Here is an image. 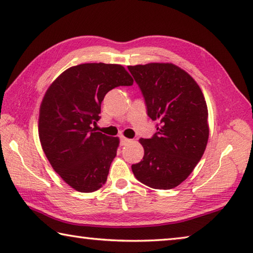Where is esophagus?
<instances>
[{
  "mask_svg": "<svg viewBox=\"0 0 253 253\" xmlns=\"http://www.w3.org/2000/svg\"><path fill=\"white\" fill-rule=\"evenodd\" d=\"M129 142H131L130 139L124 138V136H121V138H120V143H121V145H126V144H127Z\"/></svg>",
  "mask_w": 253,
  "mask_h": 253,
  "instance_id": "34e87169",
  "label": "esophagus"
}]
</instances>
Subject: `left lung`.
<instances>
[{"label":"left lung","mask_w":253,"mask_h":253,"mask_svg":"<svg viewBox=\"0 0 253 253\" xmlns=\"http://www.w3.org/2000/svg\"><path fill=\"white\" fill-rule=\"evenodd\" d=\"M144 97L147 114L158 121L151 139H140L143 159L132 165L141 183L169 190L188 178L209 138L208 108L201 88L172 63L127 66Z\"/></svg>","instance_id":"1"}]
</instances>
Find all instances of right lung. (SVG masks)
Returning a JSON list of instances; mask_svg holds the SVG:
<instances>
[{"label": "right lung", "mask_w": 253, "mask_h": 253, "mask_svg": "<svg viewBox=\"0 0 253 253\" xmlns=\"http://www.w3.org/2000/svg\"><path fill=\"white\" fill-rule=\"evenodd\" d=\"M133 79L122 65L85 63L64 71L47 88L40 108L39 136L54 171L70 187L93 192L106 182L119 139L92 129L101 103Z\"/></svg>", "instance_id": "obj_1"}]
</instances>
